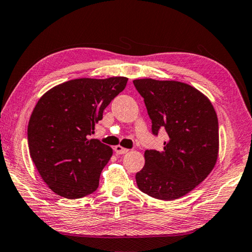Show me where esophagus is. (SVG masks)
Segmentation results:
<instances>
[{
	"mask_svg": "<svg viewBox=\"0 0 252 252\" xmlns=\"http://www.w3.org/2000/svg\"><path fill=\"white\" fill-rule=\"evenodd\" d=\"M114 151H116L117 155H125V153L129 151V149H126L121 146H117L116 148H114Z\"/></svg>",
	"mask_w": 252,
	"mask_h": 252,
	"instance_id": "obj_1",
	"label": "esophagus"
}]
</instances>
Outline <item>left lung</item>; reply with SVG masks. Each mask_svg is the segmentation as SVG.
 Here are the masks:
<instances>
[{"instance_id": "8db88e82", "label": "left lung", "mask_w": 252, "mask_h": 252, "mask_svg": "<svg viewBox=\"0 0 252 252\" xmlns=\"http://www.w3.org/2000/svg\"><path fill=\"white\" fill-rule=\"evenodd\" d=\"M144 99L152 133L165 130L163 150H146V164L135 174L142 192L160 200L189 193L215 168L219 153L218 118L210 100L179 81L136 79Z\"/></svg>"}]
</instances>
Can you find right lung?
<instances>
[{"instance_id": "obj_1", "label": "right lung", "mask_w": 252, "mask_h": 252, "mask_svg": "<svg viewBox=\"0 0 252 252\" xmlns=\"http://www.w3.org/2000/svg\"><path fill=\"white\" fill-rule=\"evenodd\" d=\"M126 82L125 76L74 79L52 88L37 101L28 126L29 150L54 193L78 199L97 189L113 150L89 135Z\"/></svg>"}]
</instances>
